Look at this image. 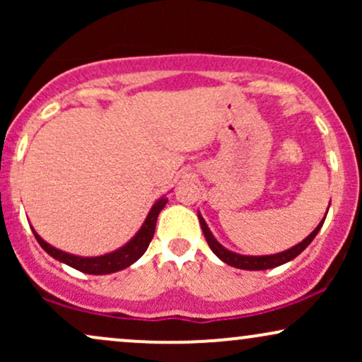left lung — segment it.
<instances>
[{"label": "left lung", "mask_w": 362, "mask_h": 362, "mask_svg": "<svg viewBox=\"0 0 362 362\" xmlns=\"http://www.w3.org/2000/svg\"><path fill=\"white\" fill-rule=\"evenodd\" d=\"M323 221H325V218H323L322 223H320L318 226L315 228L313 231H311L310 236H306V238L303 240L301 243H298L296 247L289 248V250L276 253V255L252 257V255H238V253L226 250V248H224L221 243L216 242V238L213 236V233L209 231V228H207L206 221L202 219V216L199 214V223H201L202 233H204L206 242H207V245H209L211 250H213L216 255H218L219 259L224 262V264L231 265V267H236V269H245V271H265V269H274V267H277V265H282V264H286V262L293 260L294 257L300 255V253L305 250V248L308 247L311 242H313V238L317 236L320 228H322Z\"/></svg>", "instance_id": "left-lung-1"}]
</instances>
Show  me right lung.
I'll return each mask as SVG.
<instances>
[{"instance_id":"add662e5","label":"right lung","mask_w":362,"mask_h":362,"mask_svg":"<svg viewBox=\"0 0 362 362\" xmlns=\"http://www.w3.org/2000/svg\"><path fill=\"white\" fill-rule=\"evenodd\" d=\"M167 201H168L167 197H161L160 201H158L156 204L151 207L146 221H144L143 226H141V230L138 231V235H136L131 242H129L127 245H124V247L119 248V250L107 253V255H102V257L71 255V253L61 252V250H57V248L51 247L49 243H45L44 240L35 233V231H34V235H35L37 242H39L40 247H42L44 250L49 253V255L54 257L56 260L64 262V264H68L69 267L76 269V271L85 272V274H95V276L117 272V271H122V269L129 267L131 264H134V262L148 250L149 242H151L153 235H155L158 214H160V211L163 209L165 204H167Z\"/></svg>"}]
</instances>
